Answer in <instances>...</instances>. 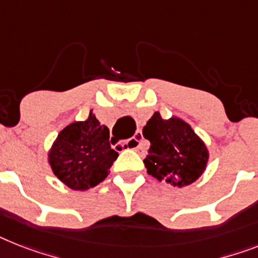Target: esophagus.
Returning <instances> with one entry per match:
<instances>
[{
	"mask_svg": "<svg viewBox=\"0 0 258 258\" xmlns=\"http://www.w3.org/2000/svg\"><path fill=\"white\" fill-rule=\"evenodd\" d=\"M142 134L136 133L133 137V144H134V150L137 153H144V148H142Z\"/></svg>",
	"mask_w": 258,
	"mask_h": 258,
	"instance_id": "1",
	"label": "esophagus"
}]
</instances>
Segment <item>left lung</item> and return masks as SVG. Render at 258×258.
Returning <instances> with one entry per match:
<instances>
[{
	"label": "left lung",
	"instance_id": "8db88e82",
	"mask_svg": "<svg viewBox=\"0 0 258 258\" xmlns=\"http://www.w3.org/2000/svg\"><path fill=\"white\" fill-rule=\"evenodd\" d=\"M142 134L150 141L144 163L149 175L159 182L180 188L199 179L207 167V146L191 125L179 117L165 120L159 112H154Z\"/></svg>",
	"mask_w": 258,
	"mask_h": 258
}]
</instances>
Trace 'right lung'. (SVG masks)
Returning a JSON list of instances; mask_svg holds the SVG:
<instances>
[{"label":"right lung","mask_w":258,"mask_h":258,"mask_svg":"<svg viewBox=\"0 0 258 258\" xmlns=\"http://www.w3.org/2000/svg\"><path fill=\"white\" fill-rule=\"evenodd\" d=\"M117 157L109 129L91 110L87 120L75 121L57 134L48 150V165L71 190L86 191L105 179Z\"/></svg>","instance_id":"add662e5"}]
</instances>
